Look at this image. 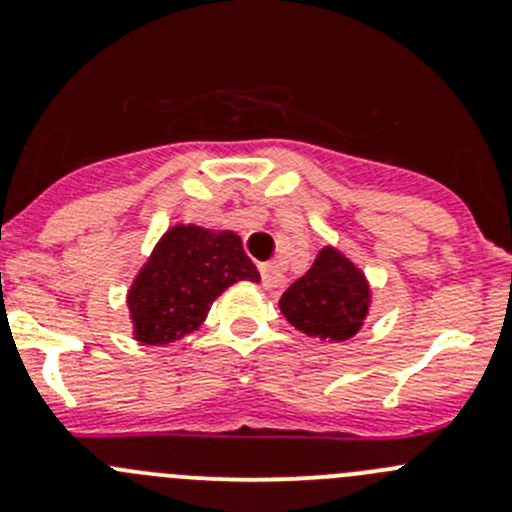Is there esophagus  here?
I'll return each instance as SVG.
<instances>
[{"instance_id": "esophagus-1", "label": "esophagus", "mask_w": 512, "mask_h": 512, "mask_svg": "<svg viewBox=\"0 0 512 512\" xmlns=\"http://www.w3.org/2000/svg\"><path fill=\"white\" fill-rule=\"evenodd\" d=\"M260 275H262V287L265 289H277L282 285V270L277 262H262Z\"/></svg>"}]
</instances>
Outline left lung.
<instances>
[{
    "mask_svg": "<svg viewBox=\"0 0 512 512\" xmlns=\"http://www.w3.org/2000/svg\"><path fill=\"white\" fill-rule=\"evenodd\" d=\"M371 287L359 265L342 250L327 245L307 275L280 297V309L294 329L327 342L352 339L369 314Z\"/></svg>",
    "mask_w": 512,
    "mask_h": 512,
    "instance_id": "obj_1",
    "label": "left lung"
}]
</instances>
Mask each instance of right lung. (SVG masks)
<instances>
[{
  "instance_id": "1",
  "label": "right lung",
  "mask_w": 512,
  "mask_h": 512,
  "mask_svg": "<svg viewBox=\"0 0 512 512\" xmlns=\"http://www.w3.org/2000/svg\"><path fill=\"white\" fill-rule=\"evenodd\" d=\"M242 280L260 282V272L242 250L237 232L173 225L128 289L133 339L165 347L193 334L215 299Z\"/></svg>"
}]
</instances>
